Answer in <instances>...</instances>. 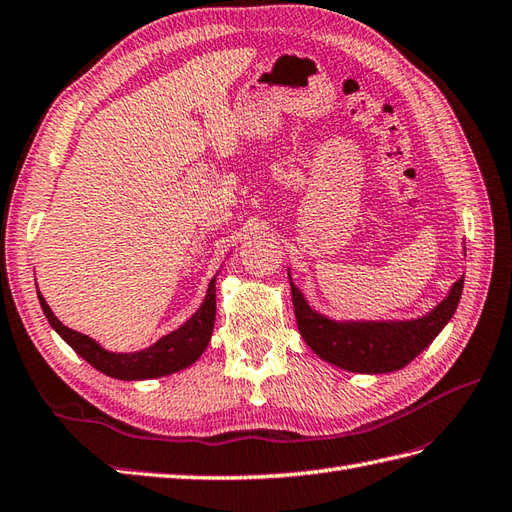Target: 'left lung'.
Here are the masks:
<instances>
[{
  "label": "left lung",
  "instance_id": "left-lung-1",
  "mask_svg": "<svg viewBox=\"0 0 512 512\" xmlns=\"http://www.w3.org/2000/svg\"><path fill=\"white\" fill-rule=\"evenodd\" d=\"M289 285L298 331L317 357L348 372L385 374L405 368L449 324L458 309L464 278L453 282L447 298L434 309L412 320H333L306 302L304 293L293 285L291 271Z\"/></svg>",
  "mask_w": 512,
  "mask_h": 512
}]
</instances>
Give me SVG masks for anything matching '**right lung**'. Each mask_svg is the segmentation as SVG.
Returning a JSON list of instances; mask_svg holds the SVG:
<instances>
[{
    "mask_svg": "<svg viewBox=\"0 0 512 512\" xmlns=\"http://www.w3.org/2000/svg\"><path fill=\"white\" fill-rule=\"evenodd\" d=\"M217 276L210 280L206 298H203L199 309L192 313L184 324L175 328L173 333L162 335L149 348L135 352H111L107 348H102L96 339L89 335L72 331V328H67L59 317L52 313L39 289L37 295L43 315L48 317L50 326L63 337V342L67 346H72L76 350V355H81L89 363V366H94L102 374H107V377L120 381H142L166 377V374L184 370L203 355V350L210 344L214 317H217Z\"/></svg>",
    "mask_w": 512,
    "mask_h": 512,
    "instance_id": "obj_1",
    "label": "right lung"
}]
</instances>
